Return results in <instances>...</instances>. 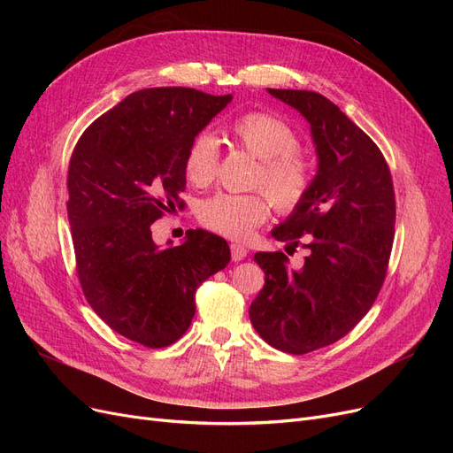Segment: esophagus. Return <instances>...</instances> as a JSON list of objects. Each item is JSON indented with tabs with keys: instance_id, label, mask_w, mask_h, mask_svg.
<instances>
[{
	"instance_id": "obj_1",
	"label": "esophagus",
	"mask_w": 453,
	"mask_h": 453,
	"mask_svg": "<svg viewBox=\"0 0 453 453\" xmlns=\"http://www.w3.org/2000/svg\"><path fill=\"white\" fill-rule=\"evenodd\" d=\"M230 255H232V260H234V263H240V260L248 257V248H243V245H240V243H232L230 245Z\"/></svg>"
}]
</instances>
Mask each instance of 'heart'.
Instances as JSON below:
<instances>
[{"label":"heart","instance_id":"1","mask_svg":"<svg viewBox=\"0 0 453 453\" xmlns=\"http://www.w3.org/2000/svg\"><path fill=\"white\" fill-rule=\"evenodd\" d=\"M230 135L248 153L260 160L253 187L263 188L281 211H291L303 202L311 187V170L298 153V135L281 119L263 111L238 117L230 125ZM219 145L211 134H200L185 153V177L195 187L215 180ZM270 203L265 195L219 193L198 208L200 223L217 234L243 240L266 221Z\"/></svg>","mask_w":453,"mask_h":453}]
</instances>
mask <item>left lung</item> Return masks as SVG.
<instances>
[{
  "label": "left lung",
  "mask_w": 453,
  "mask_h": 453,
  "mask_svg": "<svg viewBox=\"0 0 453 453\" xmlns=\"http://www.w3.org/2000/svg\"><path fill=\"white\" fill-rule=\"evenodd\" d=\"M303 115L318 155L306 198L272 230L287 248L310 253L291 270L281 251L255 253L265 287L250 306L258 336L303 355L344 338L386 280L395 236L393 181L378 145L325 96L268 88Z\"/></svg>",
  "instance_id": "8db88e82"
}]
</instances>
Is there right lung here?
Segmentation results:
<instances>
[{
    "instance_id": "1",
    "label": "right lung",
    "mask_w": 453,
    "mask_h": 453,
    "mask_svg": "<svg viewBox=\"0 0 453 453\" xmlns=\"http://www.w3.org/2000/svg\"><path fill=\"white\" fill-rule=\"evenodd\" d=\"M230 102L232 94L143 88L96 119L73 149L67 217L81 287L115 333L147 348L185 334L196 289L230 263L228 243L208 230H188L175 248H158L150 232L181 208L187 147Z\"/></svg>"
}]
</instances>
